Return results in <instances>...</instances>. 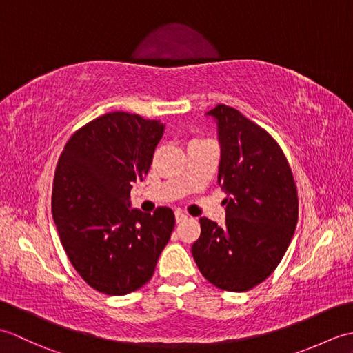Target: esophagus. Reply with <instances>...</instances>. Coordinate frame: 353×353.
<instances>
[{
	"label": "esophagus",
	"instance_id": "obj_1",
	"mask_svg": "<svg viewBox=\"0 0 353 353\" xmlns=\"http://www.w3.org/2000/svg\"><path fill=\"white\" fill-rule=\"evenodd\" d=\"M176 221L177 223H181V221H185L186 219H188V215H185L183 212H181V211H176Z\"/></svg>",
	"mask_w": 353,
	"mask_h": 353
}]
</instances>
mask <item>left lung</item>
Here are the masks:
<instances>
[{
  "instance_id": "left-lung-1",
  "label": "left lung",
  "mask_w": 353,
  "mask_h": 353,
  "mask_svg": "<svg viewBox=\"0 0 353 353\" xmlns=\"http://www.w3.org/2000/svg\"><path fill=\"white\" fill-rule=\"evenodd\" d=\"M206 115L219 132L226 224L200 219L191 252L216 288L241 292L265 281L287 252L297 224V190L287 157L264 129L224 104Z\"/></svg>"
}]
</instances>
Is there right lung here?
<instances>
[{"label":"right lung","instance_id":"right-lung-1","mask_svg":"<svg viewBox=\"0 0 353 353\" xmlns=\"http://www.w3.org/2000/svg\"><path fill=\"white\" fill-rule=\"evenodd\" d=\"M165 124L125 112L95 118L59 157L51 211L71 264L89 287L124 296L145 285L174 229L170 208L132 209Z\"/></svg>","mask_w":353,"mask_h":353}]
</instances>
